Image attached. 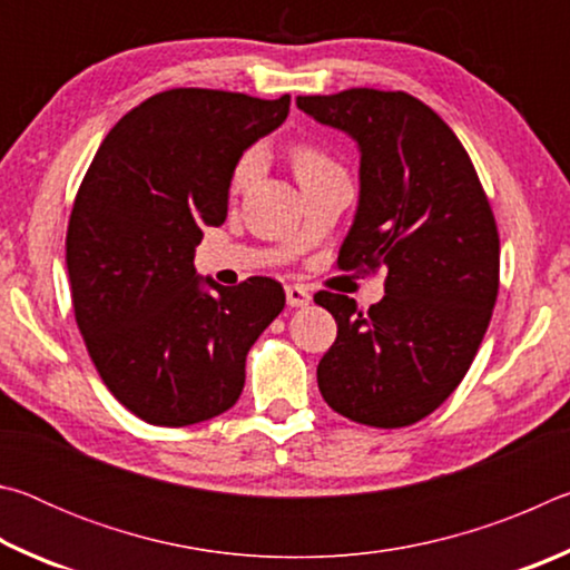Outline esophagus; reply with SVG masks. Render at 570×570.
Instances as JSON below:
<instances>
[{"label": "esophagus", "mask_w": 570, "mask_h": 570, "mask_svg": "<svg viewBox=\"0 0 570 570\" xmlns=\"http://www.w3.org/2000/svg\"><path fill=\"white\" fill-rule=\"evenodd\" d=\"M308 302H312V294H308L304 286H298V284L286 286V304L288 306L302 308V306H308Z\"/></svg>", "instance_id": "1"}]
</instances>
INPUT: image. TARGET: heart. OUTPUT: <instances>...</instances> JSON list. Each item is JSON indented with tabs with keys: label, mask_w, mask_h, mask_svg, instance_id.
I'll return each mask as SVG.
<instances>
[{
	"label": "heart",
	"mask_w": 570,
	"mask_h": 570,
	"mask_svg": "<svg viewBox=\"0 0 570 570\" xmlns=\"http://www.w3.org/2000/svg\"><path fill=\"white\" fill-rule=\"evenodd\" d=\"M292 160H294V170H296L298 183H304L308 178H316V176H324V173H330V170H340V168H336V163L330 156H326L324 150L314 148V146H298V148H294ZM258 166H262V156H258L256 150L246 153V156L240 158V163L236 166L234 186L236 188H246L248 183L256 178Z\"/></svg>",
	"instance_id": "obj_1"
}]
</instances>
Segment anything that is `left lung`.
<instances>
[{"label":"left lung","instance_id":"8db88e82","mask_svg":"<svg viewBox=\"0 0 570 570\" xmlns=\"http://www.w3.org/2000/svg\"><path fill=\"white\" fill-rule=\"evenodd\" d=\"M316 122L360 148V200L340 268H387L366 312L320 292L336 340L316 366L334 412L370 428H404L465 377L498 298L493 210L458 135L407 92L352 88L296 98Z\"/></svg>","mask_w":570,"mask_h":570}]
</instances>
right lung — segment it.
I'll use <instances>...</instances> for the list:
<instances>
[{
	"label": "right lung",
	"instance_id": "right-lung-1",
	"mask_svg": "<svg viewBox=\"0 0 570 570\" xmlns=\"http://www.w3.org/2000/svg\"><path fill=\"white\" fill-rule=\"evenodd\" d=\"M292 98L178 88L108 132L67 226L75 320L122 407L160 428L230 410L246 354L286 304L274 278L220 286L193 266L228 214L244 150L286 120Z\"/></svg>",
	"mask_w": 570,
	"mask_h": 570
}]
</instances>
